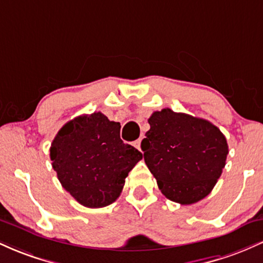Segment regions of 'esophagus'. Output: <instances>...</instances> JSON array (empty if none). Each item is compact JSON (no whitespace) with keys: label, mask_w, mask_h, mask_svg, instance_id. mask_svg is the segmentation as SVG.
I'll list each match as a JSON object with an SVG mask.
<instances>
[{"label":"esophagus","mask_w":263,"mask_h":263,"mask_svg":"<svg viewBox=\"0 0 263 263\" xmlns=\"http://www.w3.org/2000/svg\"><path fill=\"white\" fill-rule=\"evenodd\" d=\"M141 138H140V140H137V141H135L134 142V146L136 147V148H137V149H140L141 151Z\"/></svg>","instance_id":"1"}]
</instances>
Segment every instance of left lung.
Listing matches in <instances>:
<instances>
[{
	"label": "left lung",
	"instance_id": "8db88e82",
	"mask_svg": "<svg viewBox=\"0 0 263 263\" xmlns=\"http://www.w3.org/2000/svg\"><path fill=\"white\" fill-rule=\"evenodd\" d=\"M142 140L144 162L162 194L189 205L215 186L229 153L222 132L213 123L171 108L156 111Z\"/></svg>",
	"mask_w": 263,
	"mask_h": 263
}]
</instances>
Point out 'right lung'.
Instances as JSON below:
<instances>
[{
  "label": "right lung",
  "mask_w": 263,
  "mask_h": 263,
  "mask_svg": "<svg viewBox=\"0 0 263 263\" xmlns=\"http://www.w3.org/2000/svg\"><path fill=\"white\" fill-rule=\"evenodd\" d=\"M120 122L104 114L66 122L52 142L50 159L63 188L86 208H104L121 194L142 153L120 138Z\"/></svg>",
  "instance_id": "add662e5"
}]
</instances>
